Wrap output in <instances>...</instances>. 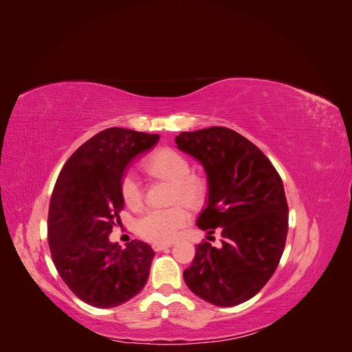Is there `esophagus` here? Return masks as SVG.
<instances>
[{
    "mask_svg": "<svg viewBox=\"0 0 352 352\" xmlns=\"http://www.w3.org/2000/svg\"><path fill=\"white\" fill-rule=\"evenodd\" d=\"M172 247V242H154L153 243V250L154 251H163L166 248Z\"/></svg>",
    "mask_w": 352,
    "mask_h": 352,
    "instance_id": "34e87169",
    "label": "esophagus"
}]
</instances>
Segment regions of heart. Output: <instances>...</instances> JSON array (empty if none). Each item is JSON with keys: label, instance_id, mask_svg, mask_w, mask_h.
<instances>
[{"label": "heart", "instance_id": "heart-1", "mask_svg": "<svg viewBox=\"0 0 352 352\" xmlns=\"http://www.w3.org/2000/svg\"><path fill=\"white\" fill-rule=\"evenodd\" d=\"M144 170L154 177L164 179L173 184L172 202H184L190 208L199 207L207 195L206 179L192 173L189 160L180 153L164 148L150 158H146ZM120 192L126 206L132 208L141 204L144 190L142 185L133 173L123 176ZM190 220L189 211L184 206L172 208H148L136 221L138 235L153 242H170L182 230Z\"/></svg>", "mask_w": 352, "mask_h": 352}]
</instances>
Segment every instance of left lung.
<instances>
[{
    "label": "left lung",
    "instance_id": "8db88e82",
    "mask_svg": "<svg viewBox=\"0 0 352 352\" xmlns=\"http://www.w3.org/2000/svg\"><path fill=\"white\" fill-rule=\"evenodd\" d=\"M182 153L204 167L207 206L197 225L221 232V247L197 245L188 287L219 307L248 301L269 282L287 235V202L282 179L257 146L228 127L212 126L176 136Z\"/></svg>",
    "mask_w": 352,
    "mask_h": 352
}]
</instances>
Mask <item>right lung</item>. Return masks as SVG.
Instances as JSON below:
<instances>
[{"label":"right lung","instance_id":"add662e5","mask_svg":"<svg viewBox=\"0 0 352 352\" xmlns=\"http://www.w3.org/2000/svg\"><path fill=\"white\" fill-rule=\"evenodd\" d=\"M158 140L110 127L80 145L58 175L48 212L51 257L69 289L92 307L129 301L150 276V245L135 239L123 250L109 235L124 207L120 182L127 166Z\"/></svg>","mask_w":352,"mask_h":352}]
</instances>
